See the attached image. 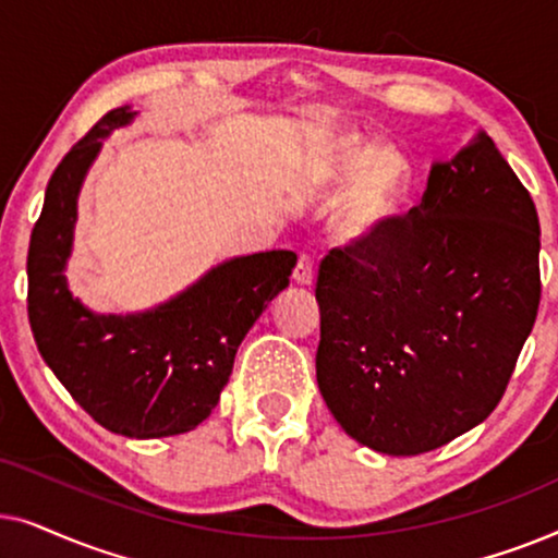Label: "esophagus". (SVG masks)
<instances>
[{
	"label": "esophagus",
	"mask_w": 558,
	"mask_h": 558,
	"mask_svg": "<svg viewBox=\"0 0 558 558\" xmlns=\"http://www.w3.org/2000/svg\"><path fill=\"white\" fill-rule=\"evenodd\" d=\"M312 277H315V258H312L310 254H302L300 262H296V266H294V281L296 284L307 287V284H312Z\"/></svg>",
	"instance_id": "esophagus-1"
}]
</instances>
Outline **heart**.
<instances>
[{
	"mask_svg": "<svg viewBox=\"0 0 558 558\" xmlns=\"http://www.w3.org/2000/svg\"><path fill=\"white\" fill-rule=\"evenodd\" d=\"M335 180L353 178L340 213V228L348 235L371 233L401 210L411 190V165L396 147L342 144L335 159Z\"/></svg>",
	"mask_w": 558,
	"mask_h": 558,
	"instance_id": "obj_1",
	"label": "heart"
}]
</instances>
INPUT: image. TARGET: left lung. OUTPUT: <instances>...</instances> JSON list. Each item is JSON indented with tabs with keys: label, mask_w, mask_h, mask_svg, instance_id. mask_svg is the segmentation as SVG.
Instances as JSON below:
<instances>
[{
	"label": "left lung",
	"mask_w": 558,
	"mask_h": 558,
	"mask_svg": "<svg viewBox=\"0 0 558 558\" xmlns=\"http://www.w3.org/2000/svg\"><path fill=\"white\" fill-rule=\"evenodd\" d=\"M538 251L531 193L483 132L407 216L332 248L315 363L345 434L409 457L485 422L536 323Z\"/></svg>",
	"instance_id": "left-lung-1"
}]
</instances>
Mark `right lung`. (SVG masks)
<instances>
[{
  "label": "right lung",
  "instance_id": "obj_1",
  "mask_svg": "<svg viewBox=\"0 0 558 558\" xmlns=\"http://www.w3.org/2000/svg\"><path fill=\"white\" fill-rule=\"evenodd\" d=\"M134 119L113 109L60 159L29 235L27 315L37 350L86 414L132 439L172 437L210 416L251 325L289 284L294 251L226 262L142 315H94L68 292L75 201L101 140Z\"/></svg>",
  "mask_w": 558,
  "mask_h": 558
}]
</instances>
